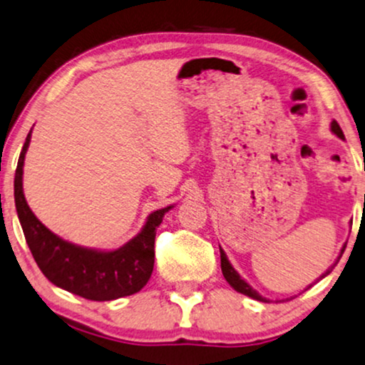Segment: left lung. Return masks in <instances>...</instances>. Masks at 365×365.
Here are the masks:
<instances>
[{"mask_svg": "<svg viewBox=\"0 0 365 365\" xmlns=\"http://www.w3.org/2000/svg\"><path fill=\"white\" fill-rule=\"evenodd\" d=\"M331 132H334L339 138H341V140H344V138H345V137H344V132H341V128H340V125L336 123L335 120L331 121ZM344 250H345V249H341V254H344ZM220 259H222V272H223V276H225V279H227L228 284H230V286L233 287V289L238 291V292H242V294H245V296H250V298H254V299H257V301H264V303H267V299L262 298V296H260L259 292L254 289V287H250L249 284H247L244 279L240 277V274H238V272L235 271V269L232 267V264L228 262L227 254H225L222 247H220ZM335 264H336V262H335ZM335 264H334V265H335ZM334 265H331V267L328 269V271H327L325 274H323L322 277H325L327 274H330L331 269H334Z\"/></svg>", "mask_w": 365, "mask_h": 365, "instance_id": "left-lung-1", "label": "left lung"}]
</instances>
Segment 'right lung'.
I'll list each match as a JSON object with an SVG mask.
<instances>
[{
  "mask_svg": "<svg viewBox=\"0 0 365 365\" xmlns=\"http://www.w3.org/2000/svg\"><path fill=\"white\" fill-rule=\"evenodd\" d=\"M30 137L31 130L16 165L15 206L26 244L43 276L57 287L91 301L118 299L140 291L154 271L155 230L173 206L148 215L142 232L116 250H94L66 242L48 230L26 205L24 160Z\"/></svg>",
  "mask_w": 365,
  "mask_h": 365,
  "instance_id": "right-lung-1",
  "label": "right lung"
}]
</instances>
